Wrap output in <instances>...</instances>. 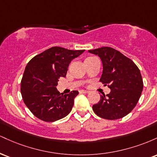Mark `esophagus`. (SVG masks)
<instances>
[{"label": "esophagus", "instance_id": "esophagus-1", "mask_svg": "<svg viewBox=\"0 0 157 157\" xmlns=\"http://www.w3.org/2000/svg\"><path fill=\"white\" fill-rule=\"evenodd\" d=\"M80 94H88V93H89V91H86V90H80Z\"/></svg>", "mask_w": 157, "mask_h": 157}]
</instances>
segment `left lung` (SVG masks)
Instances as JSON below:
<instances>
[{
    "label": "left lung",
    "mask_w": 157,
    "mask_h": 157,
    "mask_svg": "<svg viewBox=\"0 0 157 157\" xmlns=\"http://www.w3.org/2000/svg\"><path fill=\"white\" fill-rule=\"evenodd\" d=\"M98 55L102 64L100 82L108 85L111 92L100 96V101L92 106L97 116L106 120L124 117L134 109L143 89L140 69L121 52L111 47L89 50Z\"/></svg>",
    "instance_id": "8db88e82"
}]
</instances>
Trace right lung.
<instances>
[{
  "label": "right lung",
  "mask_w": 157,
  "mask_h": 157,
  "mask_svg": "<svg viewBox=\"0 0 157 157\" xmlns=\"http://www.w3.org/2000/svg\"><path fill=\"white\" fill-rule=\"evenodd\" d=\"M85 50H69L55 46L34 57L25 68L21 83L24 103L40 120L55 122L71 112L74 100L79 92L60 94L57 91L58 79L66 76L73 59Z\"/></svg>",
  "instance_id": "1"
}]
</instances>
